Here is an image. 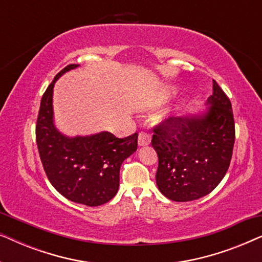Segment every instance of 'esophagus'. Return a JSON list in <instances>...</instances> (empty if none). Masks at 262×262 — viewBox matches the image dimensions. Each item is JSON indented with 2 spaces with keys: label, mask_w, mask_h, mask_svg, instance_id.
Returning a JSON list of instances; mask_svg holds the SVG:
<instances>
[{
  "label": "esophagus",
  "mask_w": 262,
  "mask_h": 262,
  "mask_svg": "<svg viewBox=\"0 0 262 262\" xmlns=\"http://www.w3.org/2000/svg\"><path fill=\"white\" fill-rule=\"evenodd\" d=\"M150 143V139H149V136L145 134V132H139L138 135V145L139 146H144V145H148Z\"/></svg>",
  "instance_id": "34e87169"
}]
</instances>
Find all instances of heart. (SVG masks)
Masks as SVG:
<instances>
[{"label": "heart", "instance_id": "heart-1", "mask_svg": "<svg viewBox=\"0 0 262 262\" xmlns=\"http://www.w3.org/2000/svg\"><path fill=\"white\" fill-rule=\"evenodd\" d=\"M175 94H177V89L173 88V87L168 88L167 91L164 92V96H163V98H164V99H169V98H171V96H174Z\"/></svg>", "mask_w": 262, "mask_h": 262}]
</instances>
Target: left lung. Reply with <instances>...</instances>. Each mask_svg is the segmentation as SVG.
Wrapping results in <instances>:
<instances>
[{
    "label": "left lung",
    "mask_w": 262,
    "mask_h": 262,
    "mask_svg": "<svg viewBox=\"0 0 262 262\" xmlns=\"http://www.w3.org/2000/svg\"><path fill=\"white\" fill-rule=\"evenodd\" d=\"M206 110L164 120L154 128L159 156L156 185L174 202H192L212 192L227 173L235 143L231 102L213 80Z\"/></svg>",
    "instance_id": "8db88e82"
}]
</instances>
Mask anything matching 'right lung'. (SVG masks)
Wrapping results in <instances>:
<instances>
[{"mask_svg": "<svg viewBox=\"0 0 262 262\" xmlns=\"http://www.w3.org/2000/svg\"><path fill=\"white\" fill-rule=\"evenodd\" d=\"M70 64L56 75L41 98L35 138L50 182L70 202L99 206L110 202L119 188L120 166L137 150L138 134L117 138L108 131L69 137L55 125L53 87Z\"/></svg>", "mask_w": 262, "mask_h": 262, "instance_id": "obj_1", "label": "right lung"}]
</instances>
